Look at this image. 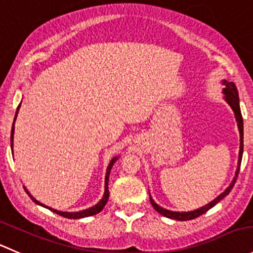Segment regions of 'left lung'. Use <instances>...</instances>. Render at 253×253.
I'll use <instances>...</instances> for the list:
<instances>
[{
  "label": "left lung",
  "mask_w": 253,
  "mask_h": 253,
  "mask_svg": "<svg viewBox=\"0 0 253 253\" xmlns=\"http://www.w3.org/2000/svg\"><path fill=\"white\" fill-rule=\"evenodd\" d=\"M221 84H224V88H222V93H224V99L231 109L234 111L235 114V119L237 122V127H239V131H240V151H239V160H237V169L236 172H235V176L232 178L231 183L229 184L226 189L222 192L221 194L216 197L214 201H211V203L206 204L203 206L202 208L196 209V211H169V209H165L162 207H160L159 204L155 203L154 199L151 198V194L149 193L150 196V202H151V206L154 207V209L156 211H159L160 214L164 215V216L169 217V219H173V220H178V221H186V220H192V219H196L198 217L199 215L204 214L206 211H208L209 209H211L215 204L219 203L222 198L227 196V194L231 192L232 187H234L235 182H236L237 178V174H239L240 171V165H241V160H242V152H244V121H242V116H241V109H240V101H239V93H237V88L235 86L234 82H229L226 80H222Z\"/></svg>",
  "instance_id": "left-lung-1"
}]
</instances>
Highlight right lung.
<instances>
[{"instance_id": "right-lung-1", "label": "right lung", "mask_w": 253, "mask_h": 253, "mask_svg": "<svg viewBox=\"0 0 253 253\" xmlns=\"http://www.w3.org/2000/svg\"><path fill=\"white\" fill-rule=\"evenodd\" d=\"M22 103V102H21ZM21 103H19V106L17 107V111H16V116H14V119H13V124H12V130H11V147H12V154H13V137H14V123H16V119H17V116H18V112H19V108H21ZM121 156H114L113 159L111 160V162H109L108 167H107V172H106V179H104V194L103 197H102L101 201L98 202L97 204H94L93 207H91V208H87V209H84V211H56V209H52L50 208V207H46L44 206V204L41 203V202L37 201L36 198H34L33 196H32L31 193L28 192V189L24 187V189H26L27 194H28L29 197H31L32 201L34 202L36 204H38V206H42L44 207V208L49 209V211L56 212V214L61 215V216L64 217H67V219H82V217H87V216H92V215H96L98 214L99 211H102V209L106 207L107 202H108V198H109V189H108V181H109V174H111V169L112 167H113V165L116 164L117 160L119 159Z\"/></svg>"}]
</instances>
